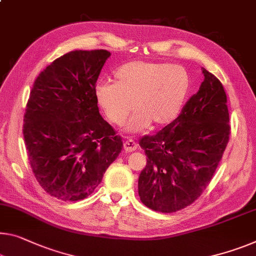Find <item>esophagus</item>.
<instances>
[{"instance_id": "1", "label": "esophagus", "mask_w": 256, "mask_h": 256, "mask_svg": "<svg viewBox=\"0 0 256 256\" xmlns=\"http://www.w3.org/2000/svg\"><path fill=\"white\" fill-rule=\"evenodd\" d=\"M124 148L126 152H134L137 148V143L132 140H128L124 143Z\"/></svg>"}]
</instances>
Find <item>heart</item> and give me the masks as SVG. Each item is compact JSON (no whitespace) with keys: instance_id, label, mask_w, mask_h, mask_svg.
<instances>
[{"instance_id":"b5f03b06","label":"heart","mask_w":256,"mask_h":256,"mask_svg":"<svg viewBox=\"0 0 256 256\" xmlns=\"http://www.w3.org/2000/svg\"><path fill=\"white\" fill-rule=\"evenodd\" d=\"M114 84L98 82L95 100L110 124L122 126L129 113L136 111L127 130L142 132L152 124L166 126L180 116L186 104L190 78L180 66L156 62H129L118 68Z\"/></svg>"}]
</instances>
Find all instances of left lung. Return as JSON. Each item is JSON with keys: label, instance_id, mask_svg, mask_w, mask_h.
Here are the masks:
<instances>
[{"label": "left lung", "instance_id": "left-lung-1", "mask_svg": "<svg viewBox=\"0 0 256 256\" xmlns=\"http://www.w3.org/2000/svg\"><path fill=\"white\" fill-rule=\"evenodd\" d=\"M202 86L172 124L140 145L146 166L138 178L145 206L174 213L194 204L213 178L230 136L226 94L214 74L202 70Z\"/></svg>", "mask_w": 256, "mask_h": 256}]
</instances>
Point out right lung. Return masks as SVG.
<instances>
[{
	"instance_id": "right-lung-1",
	"label": "right lung",
	"mask_w": 256,
	"mask_h": 256,
	"mask_svg": "<svg viewBox=\"0 0 256 256\" xmlns=\"http://www.w3.org/2000/svg\"><path fill=\"white\" fill-rule=\"evenodd\" d=\"M108 50H74L38 74L24 114L30 168L46 194L62 202L87 198L124 148L100 114L95 86Z\"/></svg>"
}]
</instances>
